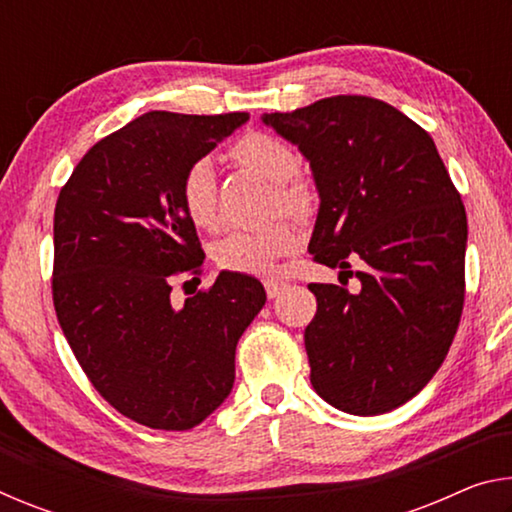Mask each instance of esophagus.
Masks as SVG:
<instances>
[{
	"label": "esophagus",
	"mask_w": 512,
	"mask_h": 512,
	"mask_svg": "<svg viewBox=\"0 0 512 512\" xmlns=\"http://www.w3.org/2000/svg\"><path fill=\"white\" fill-rule=\"evenodd\" d=\"M264 287H266V296L273 300V298L280 296L282 289L287 287V284H284V282H277V280H266V282H264Z\"/></svg>",
	"instance_id": "34e87169"
}]
</instances>
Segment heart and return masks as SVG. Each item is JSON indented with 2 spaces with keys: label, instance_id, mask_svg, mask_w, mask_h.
Returning a JSON list of instances; mask_svg holds the SVG:
<instances>
[{
  "label": "heart",
  "instance_id": "heart-1",
  "mask_svg": "<svg viewBox=\"0 0 512 512\" xmlns=\"http://www.w3.org/2000/svg\"><path fill=\"white\" fill-rule=\"evenodd\" d=\"M230 158L241 169L273 183L275 203L291 216H307L314 207V192L309 183L296 178L298 158L289 144L273 135L248 133L232 144ZM180 201L185 214L198 228H216V171L212 160L201 158L189 164L183 183H180ZM298 237L287 223H277L262 230L232 232L214 246V259L221 268L250 275H275L277 257L296 248Z\"/></svg>",
  "mask_w": 512,
  "mask_h": 512
}]
</instances>
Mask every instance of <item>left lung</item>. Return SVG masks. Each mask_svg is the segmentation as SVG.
Masks as SVG:
<instances>
[{
    "label": "left lung",
    "instance_id": "obj_1",
    "mask_svg": "<svg viewBox=\"0 0 512 512\" xmlns=\"http://www.w3.org/2000/svg\"><path fill=\"white\" fill-rule=\"evenodd\" d=\"M262 124L298 146L320 198L309 253L363 264L359 291L309 284L311 386L334 409L388 413L445 361L465 296L467 219L431 135L388 103L327 97Z\"/></svg>",
    "mask_w": 512,
    "mask_h": 512
}]
</instances>
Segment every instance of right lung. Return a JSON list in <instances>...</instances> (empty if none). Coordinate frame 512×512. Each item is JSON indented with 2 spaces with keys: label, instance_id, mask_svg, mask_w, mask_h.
<instances>
[{
  "label": "right lung",
  "instance_id": "add662e5",
  "mask_svg": "<svg viewBox=\"0 0 512 512\" xmlns=\"http://www.w3.org/2000/svg\"><path fill=\"white\" fill-rule=\"evenodd\" d=\"M246 121L151 110L94 144L60 189L58 323L94 388L144 427L187 431L219 409L237 343L266 302L257 277L221 271L212 289L171 305L173 277L205 259L180 183Z\"/></svg>",
  "mask_w": 512,
  "mask_h": 512
}]
</instances>
